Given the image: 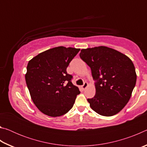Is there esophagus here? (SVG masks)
<instances>
[{
	"label": "esophagus",
	"instance_id": "34e87169",
	"mask_svg": "<svg viewBox=\"0 0 147 147\" xmlns=\"http://www.w3.org/2000/svg\"><path fill=\"white\" fill-rule=\"evenodd\" d=\"M88 82H85L84 83L83 86H82V89H86V88H87V87H88Z\"/></svg>",
	"mask_w": 147,
	"mask_h": 147
}]
</instances>
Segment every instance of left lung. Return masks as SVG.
Wrapping results in <instances>:
<instances>
[{"instance_id":"1","label":"left lung","mask_w":147,"mask_h":147,"mask_svg":"<svg viewBox=\"0 0 147 147\" xmlns=\"http://www.w3.org/2000/svg\"><path fill=\"white\" fill-rule=\"evenodd\" d=\"M80 57L90 67L96 80V93L88 101L99 115L109 117L118 113L131 97L137 75L133 62L125 54L100 46L82 49Z\"/></svg>"}]
</instances>
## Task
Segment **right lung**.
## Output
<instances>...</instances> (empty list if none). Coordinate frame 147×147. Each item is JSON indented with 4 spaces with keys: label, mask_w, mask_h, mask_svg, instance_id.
I'll return each mask as SVG.
<instances>
[{
    "label": "right lung",
    "mask_w": 147,
    "mask_h": 147,
    "mask_svg": "<svg viewBox=\"0 0 147 147\" xmlns=\"http://www.w3.org/2000/svg\"><path fill=\"white\" fill-rule=\"evenodd\" d=\"M80 49L58 47L47 50L28 61L25 80L31 98L38 109L53 117L63 115L73 108L78 87L67 67Z\"/></svg>",
    "instance_id": "right-lung-1"
}]
</instances>
